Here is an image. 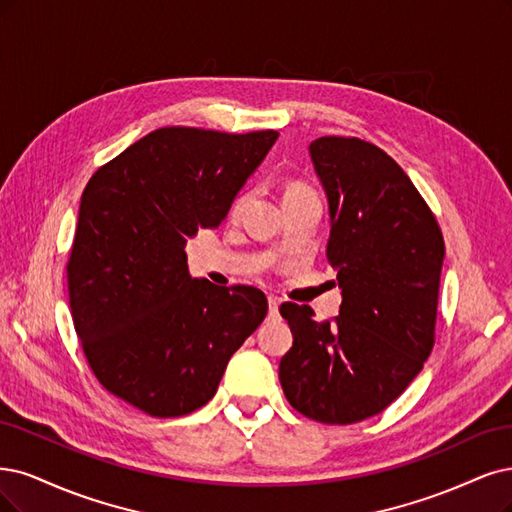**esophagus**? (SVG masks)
<instances>
[{
  "instance_id": "34e87169",
  "label": "esophagus",
  "mask_w": 512,
  "mask_h": 512,
  "mask_svg": "<svg viewBox=\"0 0 512 512\" xmlns=\"http://www.w3.org/2000/svg\"><path fill=\"white\" fill-rule=\"evenodd\" d=\"M279 317V298H269V320H277Z\"/></svg>"
}]
</instances>
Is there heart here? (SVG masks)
Returning <instances> with one entry per match:
<instances>
[{"mask_svg":"<svg viewBox=\"0 0 512 512\" xmlns=\"http://www.w3.org/2000/svg\"><path fill=\"white\" fill-rule=\"evenodd\" d=\"M290 190H303V188H298V186H294V188H290Z\"/></svg>","mask_w":512,"mask_h":512,"instance_id":"b5f03b06","label":"heart"}]
</instances>
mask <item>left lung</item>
Returning <instances> with one entry per match:
<instances>
[{"instance_id":"obj_1","label":"left lung","mask_w":512,"mask_h":512,"mask_svg":"<svg viewBox=\"0 0 512 512\" xmlns=\"http://www.w3.org/2000/svg\"><path fill=\"white\" fill-rule=\"evenodd\" d=\"M330 214L326 256L343 303L332 322L284 303L292 347L279 381L292 407L322 424H356L409 387L434 347L445 241L392 156L358 137L309 144Z\"/></svg>"}]
</instances>
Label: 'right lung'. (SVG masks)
Masks as SVG:
<instances>
[{
	"label": "right lung",
	"mask_w": 512,
	"mask_h": 512,
	"mask_svg": "<svg viewBox=\"0 0 512 512\" xmlns=\"http://www.w3.org/2000/svg\"><path fill=\"white\" fill-rule=\"evenodd\" d=\"M277 137L156 129L88 180L67 262L69 307L99 383L139 411L201 409L267 315L258 288L192 279L184 248L199 228L220 226Z\"/></svg>",
	"instance_id": "right-lung-1"
}]
</instances>
